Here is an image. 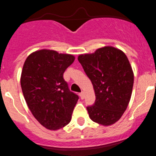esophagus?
Masks as SVG:
<instances>
[{
	"mask_svg": "<svg viewBox=\"0 0 156 156\" xmlns=\"http://www.w3.org/2000/svg\"><path fill=\"white\" fill-rule=\"evenodd\" d=\"M79 95H80V97L81 99H83V98H84V96H85L84 92H81V93L79 94Z\"/></svg>",
	"mask_w": 156,
	"mask_h": 156,
	"instance_id": "esophagus-1",
	"label": "esophagus"
}]
</instances>
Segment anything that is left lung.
Instances as JSON below:
<instances>
[{
    "instance_id": "obj_1",
    "label": "left lung",
    "mask_w": 156,
    "mask_h": 156,
    "mask_svg": "<svg viewBox=\"0 0 156 156\" xmlns=\"http://www.w3.org/2000/svg\"><path fill=\"white\" fill-rule=\"evenodd\" d=\"M91 81L95 102L88 106L90 119L102 126L114 124L122 117L131 98L133 72L124 52L105 46L94 53L78 56Z\"/></svg>"
}]
</instances>
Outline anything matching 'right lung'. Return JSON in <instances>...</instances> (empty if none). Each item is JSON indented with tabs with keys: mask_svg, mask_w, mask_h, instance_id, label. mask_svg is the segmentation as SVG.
<instances>
[{
	"mask_svg": "<svg viewBox=\"0 0 156 156\" xmlns=\"http://www.w3.org/2000/svg\"><path fill=\"white\" fill-rule=\"evenodd\" d=\"M69 54L42 49L27 58L21 87L33 115L46 129L57 130L69 123L78 95L69 90L63 73L73 62Z\"/></svg>",
	"mask_w": 156,
	"mask_h": 156,
	"instance_id": "right-lung-1",
	"label": "right lung"
}]
</instances>
